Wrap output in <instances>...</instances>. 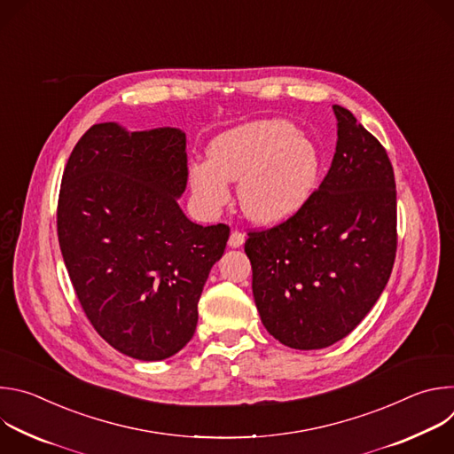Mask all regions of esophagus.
<instances>
[{
  "label": "esophagus",
  "mask_w": 454,
  "mask_h": 454,
  "mask_svg": "<svg viewBox=\"0 0 454 454\" xmlns=\"http://www.w3.org/2000/svg\"><path fill=\"white\" fill-rule=\"evenodd\" d=\"M244 240H246V235L242 231L235 230V231H231L228 244H230V247H240L244 244Z\"/></svg>",
  "instance_id": "34e87169"
}]
</instances>
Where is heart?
Masks as SVG:
<instances>
[{
  "label": "heart",
  "instance_id": "heart-1",
  "mask_svg": "<svg viewBox=\"0 0 454 454\" xmlns=\"http://www.w3.org/2000/svg\"><path fill=\"white\" fill-rule=\"evenodd\" d=\"M323 172L317 144L287 120H256L219 135L208 161L192 163L188 179L207 212L230 201V183H239V201L247 219L277 226L296 215L312 198Z\"/></svg>",
  "mask_w": 454,
  "mask_h": 454
}]
</instances>
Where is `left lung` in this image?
<instances>
[{
	"mask_svg": "<svg viewBox=\"0 0 454 454\" xmlns=\"http://www.w3.org/2000/svg\"><path fill=\"white\" fill-rule=\"evenodd\" d=\"M333 109L338 144L325 179L296 215L244 244L264 327L298 350L348 336L379 300L397 251L390 158L348 109Z\"/></svg>",
	"mask_w": 454,
	"mask_h": 454,
	"instance_id": "8db88e82",
	"label": "left lung"
}]
</instances>
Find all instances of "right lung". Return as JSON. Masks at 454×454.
Segmentation results:
<instances>
[{"instance_id": "obj_1", "label": "right lung", "mask_w": 454, "mask_h": 454, "mask_svg": "<svg viewBox=\"0 0 454 454\" xmlns=\"http://www.w3.org/2000/svg\"><path fill=\"white\" fill-rule=\"evenodd\" d=\"M186 137L158 127H90L62 174L57 235L77 298L118 352L161 361L196 333L198 301L230 228L200 226L177 205Z\"/></svg>"}]
</instances>
